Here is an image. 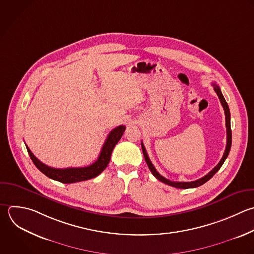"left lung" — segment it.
<instances>
[{
  "label": "left lung",
  "instance_id": "obj_1",
  "mask_svg": "<svg viewBox=\"0 0 254 254\" xmlns=\"http://www.w3.org/2000/svg\"><path fill=\"white\" fill-rule=\"evenodd\" d=\"M212 86H213V89L215 91V93L217 94L219 100H220V103L223 107V110H224V114H225V125H226V134H227V139H226V147H225V151L223 153V156L221 158V160L219 161V163L208 173L206 174L204 177L196 180V181H192V182H172L166 178H164L163 176H161L157 170L155 169V167L153 166V164L151 163L149 157H148V154L146 152V149L143 145V143L141 142V146H142V151H143V155H144V158H145V161L150 169V171L152 172V174L155 176L156 179H158L159 181L171 186V187H174V188H178V189H191V188H196V187H199L201 185H203L204 183H206L209 179H211L213 177V175L220 169V167L222 166V164L224 163L225 159L227 158L228 154H229V151H230V148H231V128H230V112H229V108H228V105L219 89V86L216 85L214 82H212Z\"/></svg>",
  "mask_w": 254,
  "mask_h": 254
}]
</instances>
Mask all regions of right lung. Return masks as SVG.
Wrapping results in <instances>:
<instances>
[{"label":"right lung","mask_w":254,"mask_h":254,"mask_svg":"<svg viewBox=\"0 0 254 254\" xmlns=\"http://www.w3.org/2000/svg\"><path fill=\"white\" fill-rule=\"evenodd\" d=\"M124 131H125V126L123 125H120L115 129H113L109 133L101 149L98 159L93 164L87 167H81V168L56 169V168L49 167L46 164L42 163L38 158H36V156L31 152V150L27 145L26 147L32 161L43 174H45L47 177L55 181H59L64 184H72V183H77V182L86 181V180L95 178L105 170V168L109 164L112 151L115 145L121 139Z\"/></svg>","instance_id":"add662e5"}]
</instances>
